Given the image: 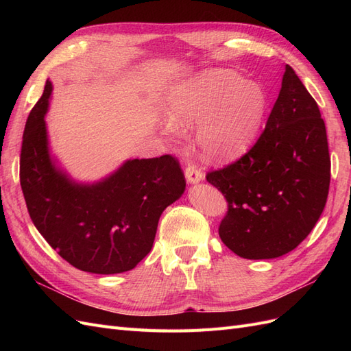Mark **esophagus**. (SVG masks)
I'll use <instances>...</instances> for the list:
<instances>
[{
	"label": "esophagus",
	"mask_w": 351,
	"mask_h": 351,
	"mask_svg": "<svg viewBox=\"0 0 351 351\" xmlns=\"http://www.w3.org/2000/svg\"><path fill=\"white\" fill-rule=\"evenodd\" d=\"M184 174H186V180H187V182L192 183V184L199 183L200 180H204V173H202L200 168H197L195 164H189L187 168H186Z\"/></svg>",
	"instance_id": "obj_1"
}]
</instances>
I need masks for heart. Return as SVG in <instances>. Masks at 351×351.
<instances>
[{
    "label": "heart",
    "instance_id": "1",
    "mask_svg": "<svg viewBox=\"0 0 351 351\" xmlns=\"http://www.w3.org/2000/svg\"><path fill=\"white\" fill-rule=\"evenodd\" d=\"M265 111L259 86L234 71L209 70L169 92L165 101L164 133L197 124L196 142L210 161H226L241 154L256 136Z\"/></svg>",
    "mask_w": 351,
    "mask_h": 351
}]
</instances>
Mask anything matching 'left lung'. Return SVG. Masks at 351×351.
<instances>
[{
	"label": "left lung",
	"instance_id": "8db88e82",
	"mask_svg": "<svg viewBox=\"0 0 351 351\" xmlns=\"http://www.w3.org/2000/svg\"><path fill=\"white\" fill-rule=\"evenodd\" d=\"M206 180L228 202L218 232L240 258H278L309 236L326 204L331 158L317 104L289 64L256 143Z\"/></svg>",
	"mask_w": 351,
	"mask_h": 351
}]
</instances>
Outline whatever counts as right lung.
<instances>
[{"instance_id": "right-lung-1", "label": "right lung", "mask_w": 351, "mask_h": 351, "mask_svg": "<svg viewBox=\"0 0 351 351\" xmlns=\"http://www.w3.org/2000/svg\"><path fill=\"white\" fill-rule=\"evenodd\" d=\"M52 84L32 108L20 154V184L32 222L74 268L92 274L133 269L155 240L159 217L183 195L186 180L171 155L129 159L110 177L79 184L51 159L47 124Z\"/></svg>"}]
</instances>
